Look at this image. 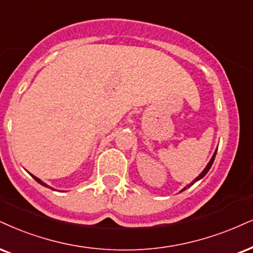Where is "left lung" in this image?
Returning a JSON list of instances; mask_svg holds the SVG:
<instances>
[{
	"label": "left lung",
	"mask_w": 253,
	"mask_h": 253,
	"mask_svg": "<svg viewBox=\"0 0 253 253\" xmlns=\"http://www.w3.org/2000/svg\"><path fill=\"white\" fill-rule=\"evenodd\" d=\"M216 154H217V150H216V151H214V154H213V156H212V158H211V161H210V162H209V164L207 165V168H205V169L202 171V173H201V174H199V176L197 177V178H196L195 180H193V182H192L191 184H189V185H186V186H185V188H184V189L182 190V191H184V190H186V189H188V188H190V186H191L193 183H196V182H197V180H199V179H202V178H203V177H204V176H205V174H207V173H208V171H209V170H210V168H211V167H212V163H213V161H214V157H216Z\"/></svg>",
	"instance_id": "8db88e82"
}]
</instances>
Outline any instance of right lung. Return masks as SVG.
<instances>
[{
    "mask_svg": "<svg viewBox=\"0 0 253 253\" xmlns=\"http://www.w3.org/2000/svg\"><path fill=\"white\" fill-rule=\"evenodd\" d=\"M31 176H33V177H34V178H35V180H37V182H39V183L41 184V185H43V186H46V188H49V186H48V185H46V184H45V183H43V182H42V180H41V179H39V178H37V177H35V176H34V174H31Z\"/></svg>",
    "mask_w": 253,
    "mask_h": 253,
    "instance_id": "add662e5",
    "label": "right lung"
}]
</instances>
